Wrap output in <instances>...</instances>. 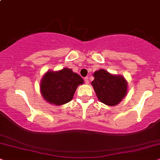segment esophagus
Returning <instances> with one entry per match:
<instances>
[{
  "instance_id": "34e87169",
  "label": "esophagus",
  "mask_w": 160,
  "mask_h": 160,
  "mask_svg": "<svg viewBox=\"0 0 160 160\" xmlns=\"http://www.w3.org/2000/svg\"><path fill=\"white\" fill-rule=\"evenodd\" d=\"M84 80H85V82H86V84H88V83H89V80H88V77H86V78H85Z\"/></svg>"
}]
</instances>
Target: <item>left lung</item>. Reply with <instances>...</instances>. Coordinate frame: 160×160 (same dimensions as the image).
I'll return each mask as SVG.
<instances>
[{"label":"left lung","mask_w":160,"mask_h":160,"mask_svg":"<svg viewBox=\"0 0 160 160\" xmlns=\"http://www.w3.org/2000/svg\"><path fill=\"white\" fill-rule=\"evenodd\" d=\"M92 85L98 100L109 106H116L126 96L128 82L124 77L112 74L105 69L96 71Z\"/></svg>","instance_id":"1"}]
</instances>
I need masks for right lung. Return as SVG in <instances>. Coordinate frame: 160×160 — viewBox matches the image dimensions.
Wrapping results in <instances>:
<instances>
[{"instance_id": "right-lung-1", "label": "right lung", "mask_w": 160, "mask_h": 160, "mask_svg": "<svg viewBox=\"0 0 160 160\" xmlns=\"http://www.w3.org/2000/svg\"><path fill=\"white\" fill-rule=\"evenodd\" d=\"M83 80L71 68L53 72L48 71L40 81V92L47 102L55 106H61L70 102L79 85Z\"/></svg>"}]
</instances>
